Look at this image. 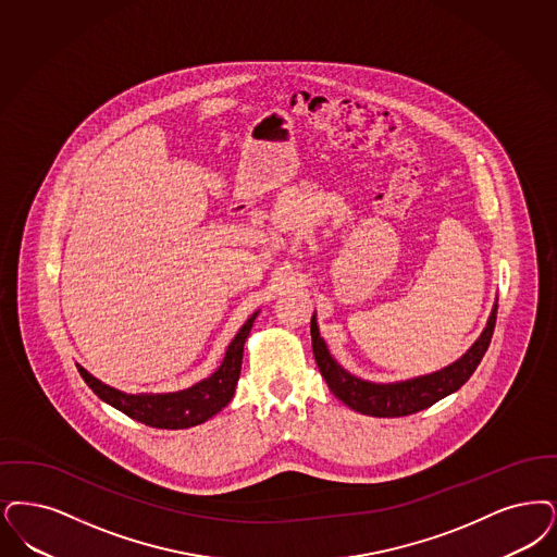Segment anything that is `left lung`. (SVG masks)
Here are the masks:
<instances>
[{
  "label": "left lung",
  "instance_id": "obj_1",
  "mask_svg": "<svg viewBox=\"0 0 557 557\" xmlns=\"http://www.w3.org/2000/svg\"><path fill=\"white\" fill-rule=\"evenodd\" d=\"M495 317H497V302L493 305V311L483 334L479 335V339L456 362L447 364L435 373L396 381V383L364 381L350 375L342 364H337L327 350V344L319 334L314 314L311 319L312 355L327 387L334 392L337 400L344 401L360 414H369V417H379V419L406 417L433 406L435 401L458 392L467 383L490 348L491 335L495 330Z\"/></svg>",
  "mask_w": 557,
  "mask_h": 557
}]
</instances>
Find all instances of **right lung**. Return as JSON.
I'll use <instances>...</instances> for the list:
<instances>
[{"instance_id":"1","label":"right lung","mask_w":557,"mask_h":557,"mask_svg":"<svg viewBox=\"0 0 557 557\" xmlns=\"http://www.w3.org/2000/svg\"><path fill=\"white\" fill-rule=\"evenodd\" d=\"M257 314L259 311L252 312L240 332L230 342L220 369L211 377L202 379L188 389L172 394H124L92 377L81 364L76 367L81 377L85 379V383L101 400L108 401L134 421L156 429H188L209 421L234 398L243 367L246 337L250 334Z\"/></svg>"}]
</instances>
